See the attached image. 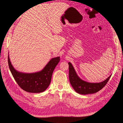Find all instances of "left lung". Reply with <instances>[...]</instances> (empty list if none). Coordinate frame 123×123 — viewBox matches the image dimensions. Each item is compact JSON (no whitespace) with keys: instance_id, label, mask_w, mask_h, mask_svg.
Returning <instances> with one entry per match:
<instances>
[{"instance_id":"left-lung-1","label":"left lung","mask_w":123,"mask_h":123,"mask_svg":"<svg viewBox=\"0 0 123 123\" xmlns=\"http://www.w3.org/2000/svg\"><path fill=\"white\" fill-rule=\"evenodd\" d=\"M69 64V76L70 83L74 90L80 94L86 95L98 92L105 86L111 76L99 83H90L84 80L79 76L70 62Z\"/></svg>"}]
</instances>
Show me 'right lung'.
Returning <instances> with one entry per match:
<instances>
[{"label":"right lung","instance_id":"add662e5","mask_svg":"<svg viewBox=\"0 0 123 123\" xmlns=\"http://www.w3.org/2000/svg\"><path fill=\"white\" fill-rule=\"evenodd\" d=\"M59 61V56L52 58L41 71L34 73H24L14 68L8 55L9 69L17 84L24 91L35 93L43 92L49 87L53 71Z\"/></svg>","mask_w":123,"mask_h":123}]
</instances>
